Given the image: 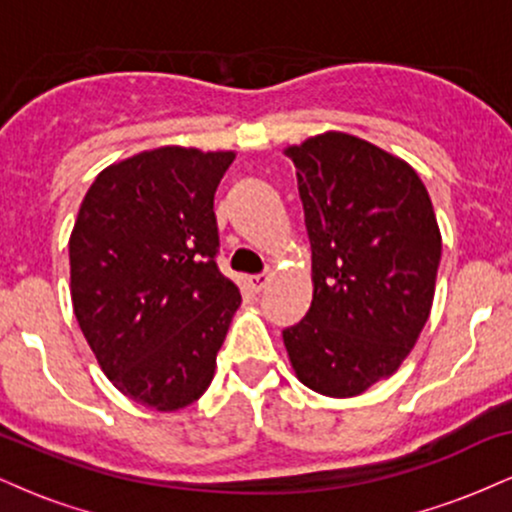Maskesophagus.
<instances>
[{"label": "esophagus", "mask_w": 512, "mask_h": 512, "mask_svg": "<svg viewBox=\"0 0 512 512\" xmlns=\"http://www.w3.org/2000/svg\"><path fill=\"white\" fill-rule=\"evenodd\" d=\"M267 281H269V274H252V276H248V284H250L252 291H262L264 286H267Z\"/></svg>", "instance_id": "1"}]
</instances>
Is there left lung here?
Returning a JSON list of instances; mask_svg holds the SVG:
<instances>
[{"mask_svg": "<svg viewBox=\"0 0 512 512\" xmlns=\"http://www.w3.org/2000/svg\"><path fill=\"white\" fill-rule=\"evenodd\" d=\"M284 154L313 250V303L284 346L305 387L356 397L397 373L431 315L436 211L404 158L354 134L322 132Z\"/></svg>", "mask_w": 512, "mask_h": 512, "instance_id": "1", "label": "left lung"}]
</instances>
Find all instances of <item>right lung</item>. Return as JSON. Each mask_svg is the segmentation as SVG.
<instances>
[{
    "mask_svg": "<svg viewBox=\"0 0 512 512\" xmlns=\"http://www.w3.org/2000/svg\"><path fill=\"white\" fill-rule=\"evenodd\" d=\"M233 151L161 146L96 175L69 236L72 305L98 366L156 411L214 380L240 291L214 257V192Z\"/></svg>",
    "mask_w": 512,
    "mask_h": 512,
    "instance_id": "1",
    "label": "right lung"
}]
</instances>
